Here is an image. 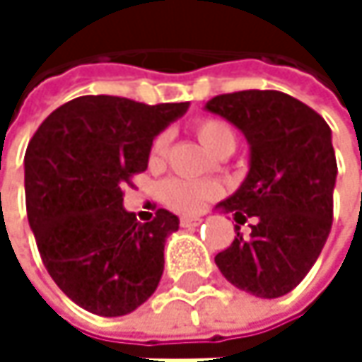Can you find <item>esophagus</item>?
Here are the masks:
<instances>
[{"instance_id": "1", "label": "esophagus", "mask_w": 362, "mask_h": 362, "mask_svg": "<svg viewBox=\"0 0 362 362\" xmlns=\"http://www.w3.org/2000/svg\"><path fill=\"white\" fill-rule=\"evenodd\" d=\"M201 222H203V218H199V216H182L180 218V226H184V228L199 226Z\"/></svg>"}]
</instances>
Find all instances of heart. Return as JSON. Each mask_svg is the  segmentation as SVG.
<instances>
[{"label": "heart", "mask_w": 362, "mask_h": 362, "mask_svg": "<svg viewBox=\"0 0 362 362\" xmlns=\"http://www.w3.org/2000/svg\"><path fill=\"white\" fill-rule=\"evenodd\" d=\"M192 132L199 138V142L216 157H220L224 153L230 155L237 146L230 125L218 117H203V119L194 121ZM165 155H168V136L159 134V136H155L151 151H148L151 168L163 165ZM216 197H218V186L211 182L170 178L161 184V201L178 214H199Z\"/></svg>", "instance_id": "obj_1"}]
</instances>
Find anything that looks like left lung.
I'll list each match as a JSON object with an SVG mask.
<instances>
[{
	"label": "left lung",
	"mask_w": 362,
	"mask_h": 362,
	"mask_svg": "<svg viewBox=\"0 0 362 362\" xmlns=\"http://www.w3.org/2000/svg\"><path fill=\"white\" fill-rule=\"evenodd\" d=\"M207 110L235 123L252 146L250 174L218 207L237 220L216 255L224 279L257 298H281L310 272L333 224L337 176L331 129L308 105L276 90L220 94ZM252 220L243 239L239 223Z\"/></svg>",
	"instance_id": "8db88e82"
}]
</instances>
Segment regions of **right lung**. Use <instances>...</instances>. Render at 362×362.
<instances>
[{
    "label": "right lung",
    "mask_w": 362,
    "mask_h": 362,
    "mask_svg": "<svg viewBox=\"0 0 362 362\" xmlns=\"http://www.w3.org/2000/svg\"><path fill=\"white\" fill-rule=\"evenodd\" d=\"M186 109L188 103L79 96L49 112L27 146V216L41 262L88 313L127 315L161 281L165 239L178 218L157 209L140 224L123 209L121 188L134 186L153 138Z\"/></svg>",
    "instance_id": "1"
}]
</instances>
